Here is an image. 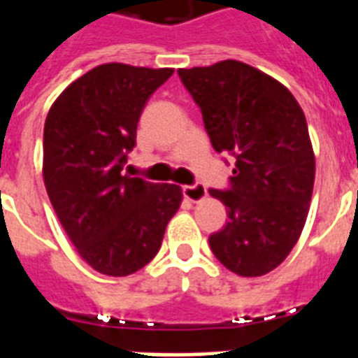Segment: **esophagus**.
I'll list each match as a JSON object with an SVG mask.
<instances>
[{"label":"esophagus","mask_w":358,"mask_h":358,"mask_svg":"<svg viewBox=\"0 0 358 358\" xmlns=\"http://www.w3.org/2000/svg\"><path fill=\"white\" fill-rule=\"evenodd\" d=\"M182 193H184L185 199L191 202H201L202 199H206L208 196V189L202 184L184 185V187H182Z\"/></svg>","instance_id":"esophagus-1"}]
</instances>
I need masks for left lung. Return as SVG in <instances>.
Segmentation results:
<instances>
[{
    "label": "left lung",
    "mask_w": 358,
    "mask_h": 358,
    "mask_svg": "<svg viewBox=\"0 0 358 358\" xmlns=\"http://www.w3.org/2000/svg\"><path fill=\"white\" fill-rule=\"evenodd\" d=\"M178 76L213 148L236 157L229 189H210L229 213L210 236L212 252L239 277H262L294 249L310 208L316 159L305 113L282 83L234 59Z\"/></svg>",
    "instance_id": "8db88e82"
}]
</instances>
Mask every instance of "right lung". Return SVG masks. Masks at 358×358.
I'll list each match as a JSON object with an SVG mask.
<instances>
[{"label":"right lung","mask_w":358,"mask_h":358,"mask_svg":"<svg viewBox=\"0 0 358 358\" xmlns=\"http://www.w3.org/2000/svg\"><path fill=\"white\" fill-rule=\"evenodd\" d=\"M173 69L100 64L70 83L44 124V185L83 260L126 277L157 255L182 204L174 184L122 174L146 100Z\"/></svg>","instance_id":"right-lung-1"}]
</instances>
